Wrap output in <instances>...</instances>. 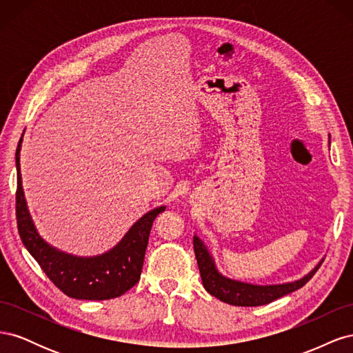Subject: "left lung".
<instances>
[{
  "label": "left lung",
  "mask_w": 353,
  "mask_h": 353,
  "mask_svg": "<svg viewBox=\"0 0 353 353\" xmlns=\"http://www.w3.org/2000/svg\"><path fill=\"white\" fill-rule=\"evenodd\" d=\"M194 245V253L197 265L200 270V276L203 287L206 288L208 293L219 299L221 302H225L234 306H261L271 303L276 299H280L288 293L303 287L309 280L312 279L314 274L318 271L319 266H321L323 261L319 262L315 268L306 274L303 279L293 281V283H285V284H274V285H256L249 283H241L227 279L218 272L215 262H213L210 253L208 252L206 245L203 241L194 236L193 239Z\"/></svg>",
  "instance_id": "1"
}]
</instances>
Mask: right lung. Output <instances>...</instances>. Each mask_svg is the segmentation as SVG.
<instances>
[{"label": "right lung", "instance_id": "obj_1", "mask_svg": "<svg viewBox=\"0 0 353 353\" xmlns=\"http://www.w3.org/2000/svg\"><path fill=\"white\" fill-rule=\"evenodd\" d=\"M22 138L16 150V219L19 236L25 248L48 279L69 297L79 301H108L122 296L140 280L152 225L159 213L166 208L160 206L145 213L125 234L119 244L100 256L78 258L51 248L38 234L26 206L20 175Z\"/></svg>", "mask_w": 353, "mask_h": 353}]
</instances>
